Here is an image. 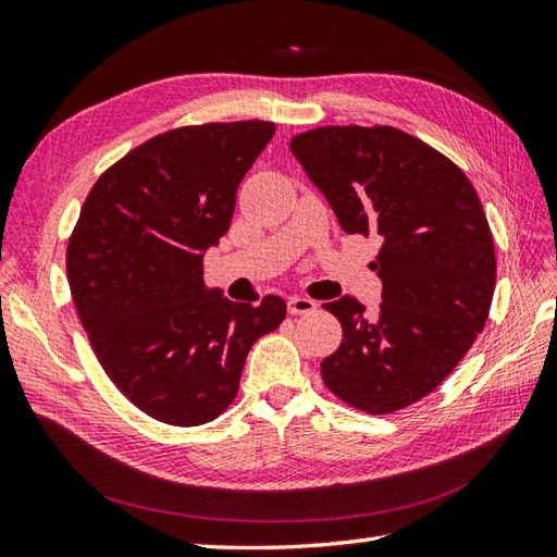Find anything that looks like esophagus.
<instances>
[{
	"instance_id": "1",
	"label": "esophagus",
	"mask_w": 557,
	"mask_h": 557,
	"mask_svg": "<svg viewBox=\"0 0 557 557\" xmlns=\"http://www.w3.org/2000/svg\"><path fill=\"white\" fill-rule=\"evenodd\" d=\"M287 308H289L292 315H308V312H315L318 304L312 301V298H306V296H289Z\"/></svg>"
}]
</instances>
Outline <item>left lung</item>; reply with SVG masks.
I'll return each instance as SVG.
<instances>
[{
    "instance_id": "obj_1",
    "label": "left lung",
    "mask_w": 557,
    "mask_h": 557,
    "mask_svg": "<svg viewBox=\"0 0 557 557\" xmlns=\"http://www.w3.org/2000/svg\"><path fill=\"white\" fill-rule=\"evenodd\" d=\"M289 148L348 235H376L374 315L352 296L324 308L344 338L320 364L338 400L367 414L419 403L461 362L490 315L496 259L463 171L393 126H320Z\"/></svg>"
}]
</instances>
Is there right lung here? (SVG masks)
Returning a JSON list of instances; mask_svg holds the SVG:
<instances>
[{"instance_id":"right-lung-1","label":"right lung","mask_w":557,"mask_h":557,"mask_svg":"<svg viewBox=\"0 0 557 557\" xmlns=\"http://www.w3.org/2000/svg\"><path fill=\"white\" fill-rule=\"evenodd\" d=\"M273 122L181 126L96 181L67 242V282L110 381L148 417L202 425L235 400L251 346L287 315L280 296L235 304L202 280Z\"/></svg>"}]
</instances>
